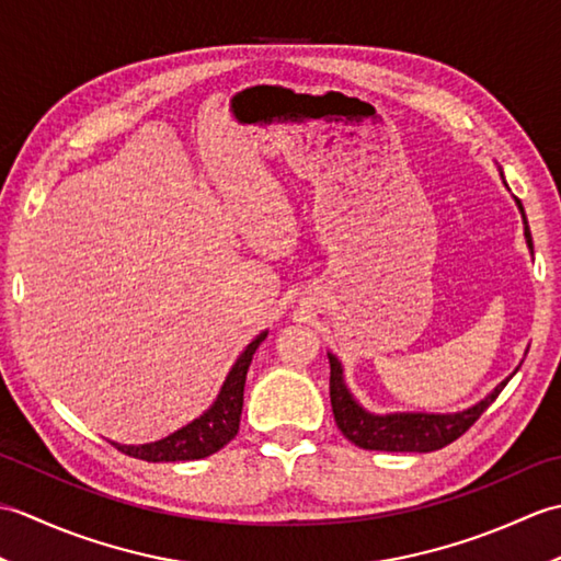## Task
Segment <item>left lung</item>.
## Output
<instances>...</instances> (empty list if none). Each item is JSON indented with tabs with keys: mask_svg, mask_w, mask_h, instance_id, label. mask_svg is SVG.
Listing matches in <instances>:
<instances>
[{
	"mask_svg": "<svg viewBox=\"0 0 561 561\" xmlns=\"http://www.w3.org/2000/svg\"><path fill=\"white\" fill-rule=\"evenodd\" d=\"M499 175H502V181L506 185L502 169H499ZM516 205L523 217V236H526V243L533 255V238L526 221V211H523L520 199H516ZM328 359H330L332 414H335V422L340 426V432L344 434V438H350L354 446L366 448V450H390V453H428V450H438L448 446L450 440H456L460 434L468 432V428L480 420V414L490 408L499 392L504 390V386L518 371L516 366V371L506 376L492 392H486L480 402H474L472 408H465L460 412L378 414V412L366 410L364 404L354 398V392L347 388V380H344V368L337 356L328 352Z\"/></svg>",
	"mask_w": 561,
	"mask_h": 561,
	"instance_id": "obj_1",
	"label": "left lung"
}]
</instances>
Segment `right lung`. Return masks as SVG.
Returning a JSON list of instances; mask_svg holds the SVG:
<instances>
[{"label":"right lung","mask_w":561,"mask_h":561,"mask_svg":"<svg viewBox=\"0 0 561 561\" xmlns=\"http://www.w3.org/2000/svg\"><path fill=\"white\" fill-rule=\"evenodd\" d=\"M267 337V330L248 344V347L238 356L231 366L229 376H226L224 386L219 388V396L209 404V410L202 412L197 420L181 426L178 432L169 434L165 438L151 440V444L127 446L115 444L117 450L127 453V456L147 460V462H175V460H199L207 458L211 453L224 448L229 440L238 434V424H241V410H243V388L248 366L253 362V354L260 347V342Z\"/></svg>","instance_id":"obj_1"}]
</instances>
